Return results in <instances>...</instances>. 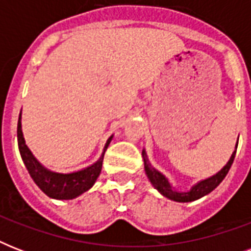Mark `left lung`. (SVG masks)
Listing matches in <instances>:
<instances>
[{
	"mask_svg": "<svg viewBox=\"0 0 251 251\" xmlns=\"http://www.w3.org/2000/svg\"><path fill=\"white\" fill-rule=\"evenodd\" d=\"M237 145L238 142L236 143V149H234V151L232 152V155H230L228 163H226L218 173H215V175H212L211 177H208V178L201 179V181L194 183V185L186 191L177 190V189L172 185L171 181H169L161 172L157 171L156 168H153L152 164L150 163L146 150L143 149V151H142V157H143V161H145L146 176H147V178L150 179L151 185H152L163 197H165V198L171 199L173 202L179 203L194 202L197 199L202 198V197H204V195L207 194H210L211 191L214 190V189H216V187L220 185V182H222L223 179L226 178V173L229 172L230 165H232V163H233L234 160V155H236Z\"/></svg>",
	"mask_w": 251,
	"mask_h": 251,
	"instance_id": "obj_1",
	"label": "left lung"
}]
</instances>
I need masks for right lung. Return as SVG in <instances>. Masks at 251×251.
Here are the masks:
<instances>
[{
  "label": "right lung",
  "instance_id": "1",
  "mask_svg": "<svg viewBox=\"0 0 251 251\" xmlns=\"http://www.w3.org/2000/svg\"><path fill=\"white\" fill-rule=\"evenodd\" d=\"M18 147L21 152L22 160L25 163L29 176L32 177L40 190L47 194L49 198L57 199V201H69L79 197L83 193L88 191L96 182L100 172H101L102 160H104V153H105L108 146L113 139V135H110L106 141L102 152L98 160L94 164L88 165L86 168H82L79 171L69 172V173H61L49 169L45 165H43L37 160L32 151L25 145L23 131H22V110L18 120Z\"/></svg>",
  "mask_w": 251,
  "mask_h": 251
}]
</instances>
